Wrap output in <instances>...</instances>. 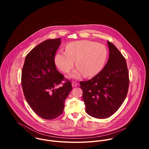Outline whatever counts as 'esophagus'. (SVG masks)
Returning <instances> with one entry per match:
<instances>
[{"label": "esophagus", "mask_w": 149, "mask_h": 149, "mask_svg": "<svg viewBox=\"0 0 149 149\" xmlns=\"http://www.w3.org/2000/svg\"><path fill=\"white\" fill-rule=\"evenodd\" d=\"M72 87H76L77 86H78V83L75 81H72Z\"/></svg>", "instance_id": "esophagus-1"}]
</instances>
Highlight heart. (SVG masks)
Returning <instances> with one entry per match:
<instances>
[{"label": "heart", "instance_id": "b5f03b06", "mask_svg": "<svg viewBox=\"0 0 149 149\" xmlns=\"http://www.w3.org/2000/svg\"><path fill=\"white\" fill-rule=\"evenodd\" d=\"M107 58L105 47L96 42L82 40L70 42L65 47V52L59 51L54 57L55 65L63 73H69L77 67L70 77L79 79L84 74L93 76L101 71Z\"/></svg>", "mask_w": 149, "mask_h": 149}]
</instances>
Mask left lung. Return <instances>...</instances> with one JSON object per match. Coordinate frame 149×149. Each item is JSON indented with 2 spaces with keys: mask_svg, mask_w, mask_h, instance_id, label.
Returning a JSON list of instances; mask_svg holds the SVG:
<instances>
[{
  "mask_svg": "<svg viewBox=\"0 0 149 149\" xmlns=\"http://www.w3.org/2000/svg\"><path fill=\"white\" fill-rule=\"evenodd\" d=\"M107 44L109 58L104 68L90 80L80 82L87 113L100 119L108 118L118 110L129 86L125 58L114 44L109 41Z\"/></svg>",
  "mask_w": 149,
  "mask_h": 149,
  "instance_id": "left-lung-1",
  "label": "left lung"
}]
</instances>
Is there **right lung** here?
I'll list each match as a JSON object with an SVG mask.
<instances>
[{"label": "right lung", "instance_id": "1", "mask_svg": "<svg viewBox=\"0 0 149 149\" xmlns=\"http://www.w3.org/2000/svg\"><path fill=\"white\" fill-rule=\"evenodd\" d=\"M61 43L60 38L41 42L26 55L22 71L21 82L26 100L32 110L45 120L62 114L65 100L72 90L68 79L56 88L64 78L54 62Z\"/></svg>", "mask_w": 149, "mask_h": 149}]
</instances>
